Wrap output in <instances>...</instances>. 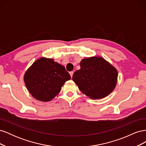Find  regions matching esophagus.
I'll list each match as a JSON object with an SVG mask.
<instances>
[{"label":"esophagus","instance_id":"esophagus-1","mask_svg":"<svg viewBox=\"0 0 146 146\" xmlns=\"http://www.w3.org/2000/svg\"><path fill=\"white\" fill-rule=\"evenodd\" d=\"M69 74H70V77H72V76H73V74H74V72H73V71H70V72H69Z\"/></svg>","mask_w":146,"mask_h":146}]
</instances>
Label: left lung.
I'll return each mask as SVG.
<instances>
[{
  "mask_svg": "<svg viewBox=\"0 0 146 146\" xmlns=\"http://www.w3.org/2000/svg\"><path fill=\"white\" fill-rule=\"evenodd\" d=\"M117 77L115 68L102 58L96 56L81 61L80 69L74 73L72 80L83 94L99 99L113 91Z\"/></svg>",
  "mask_w": 146,
  "mask_h": 146,
  "instance_id": "1",
  "label": "left lung"
}]
</instances>
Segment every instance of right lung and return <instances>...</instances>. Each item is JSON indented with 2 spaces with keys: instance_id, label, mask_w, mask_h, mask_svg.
Instances as JSON below:
<instances>
[{
  "instance_id": "obj_1",
  "label": "right lung",
  "mask_w": 146,
  "mask_h": 146,
  "mask_svg": "<svg viewBox=\"0 0 146 146\" xmlns=\"http://www.w3.org/2000/svg\"><path fill=\"white\" fill-rule=\"evenodd\" d=\"M70 76L65 68L53 59L36 60L24 76L26 87L38 100L48 102L58 94Z\"/></svg>"
}]
</instances>
